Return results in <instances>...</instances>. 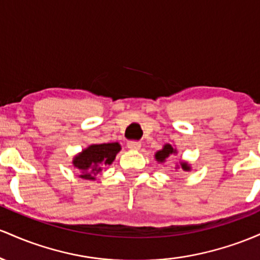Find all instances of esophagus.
<instances>
[{"label": "esophagus", "mask_w": 260, "mask_h": 260, "mask_svg": "<svg viewBox=\"0 0 260 260\" xmlns=\"http://www.w3.org/2000/svg\"><path fill=\"white\" fill-rule=\"evenodd\" d=\"M127 147H129L130 150H140L141 144H140L139 141H129L127 142Z\"/></svg>", "instance_id": "1"}]
</instances>
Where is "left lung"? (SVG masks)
I'll use <instances>...</instances> for the list:
<instances>
[{
  "mask_svg": "<svg viewBox=\"0 0 260 260\" xmlns=\"http://www.w3.org/2000/svg\"><path fill=\"white\" fill-rule=\"evenodd\" d=\"M174 153H177V150H174V148L172 147V145L166 144L165 146H163L162 150L157 151L156 154H154V157H156V161L162 163V162H165L166 159L171 156V154H174ZM180 167H182L183 171H190V166H189L186 162L180 163Z\"/></svg>",
  "mask_w": 260,
  "mask_h": 260,
  "instance_id": "left-lung-1",
  "label": "left lung"
}]
</instances>
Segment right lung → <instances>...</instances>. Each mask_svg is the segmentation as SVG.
I'll use <instances>...</instances> for the list:
<instances>
[{
  "mask_svg": "<svg viewBox=\"0 0 260 260\" xmlns=\"http://www.w3.org/2000/svg\"><path fill=\"white\" fill-rule=\"evenodd\" d=\"M120 150L118 142L91 145L75 157L72 165L81 171V178L94 180L104 166L112 165Z\"/></svg>",
  "mask_w": 260,
  "mask_h": 260,
  "instance_id": "1",
  "label": "right lung"
}]
</instances>
